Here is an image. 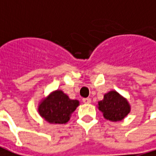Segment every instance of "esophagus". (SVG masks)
Returning a JSON list of instances; mask_svg holds the SVG:
<instances>
[{
    "mask_svg": "<svg viewBox=\"0 0 156 156\" xmlns=\"http://www.w3.org/2000/svg\"><path fill=\"white\" fill-rule=\"evenodd\" d=\"M83 102L84 104H90L91 102V99L90 98H83Z\"/></svg>",
    "mask_w": 156,
    "mask_h": 156,
    "instance_id": "1",
    "label": "esophagus"
}]
</instances>
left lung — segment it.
Segmentation results:
<instances>
[{
    "mask_svg": "<svg viewBox=\"0 0 156 156\" xmlns=\"http://www.w3.org/2000/svg\"><path fill=\"white\" fill-rule=\"evenodd\" d=\"M98 109L105 119L117 122L122 121L130 112V105L118 92L110 90L104 96V99L98 102Z\"/></svg>",
    "mask_w": 156,
    "mask_h": 156,
    "instance_id": "8db88e82",
    "label": "left lung"
}]
</instances>
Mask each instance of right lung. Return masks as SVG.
Segmentation results:
<instances>
[{"mask_svg":"<svg viewBox=\"0 0 156 156\" xmlns=\"http://www.w3.org/2000/svg\"><path fill=\"white\" fill-rule=\"evenodd\" d=\"M79 105L78 100H72L60 90L52 91L43 98L38 107L39 114L48 122L63 124L70 120V116Z\"/></svg>","mask_w":156,"mask_h":156,"instance_id":"1","label":"right lung"}]
</instances>
